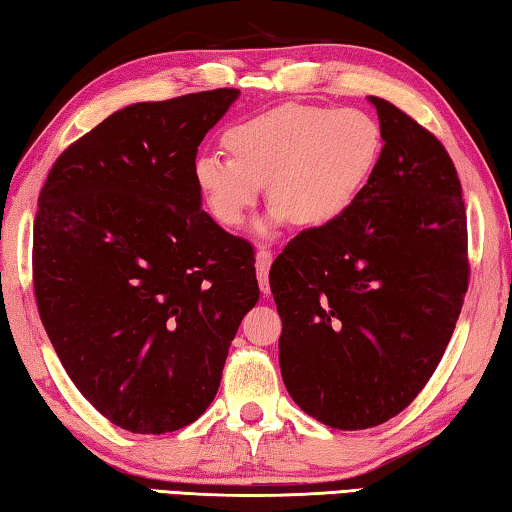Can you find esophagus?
<instances>
[{"label":"esophagus","mask_w":512,"mask_h":512,"mask_svg":"<svg viewBox=\"0 0 512 512\" xmlns=\"http://www.w3.org/2000/svg\"><path fill=\"white\" fill-rule=\"evenodd\" d=\"M273 262V250L268 248H259L257 250V280H259V289L262 293H271V284H268V268H271Z\"/></svg>","instance_id":"34e87169"}]
</instances>
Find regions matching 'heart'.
Masks as SVG:
<instances>
[{
	"mask_svg": "<svg viewBox=\"0 0 512 512\" xmlns=\"http://www.w3.org/2000/svg\"><path fill=\"white\" fill-rule=\"evenodd\" d=\"M221 155L194 162L207 212L237 228L268 183L273 221L325 225L350 210L377 169L381 128L359 108L282 103L232 124Z\"/></svg>",
	"mask_w": 512,
	"mask_h": 512,
	"instance_id": "b5f03b06",
	"label": "heart"
}]
</instances>
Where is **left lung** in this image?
Instances as JSON below:
<instances>
[{
    "instance_id": "obj_1",
    "label": "left lung",
    "mask_w": 512,
    "mask_h": 512,
    "mask_svg": "<svg viewBox=\"0 0 512 512\" xmlns=\"http://www.w3.org/2000/svg\"><path fill=\"white\" fill-rule=\"evenodd\" d=\"M377 169L348 212L302 230L271 266L280 370L332 429L395 418L427 386L470 282L461 180L445 146L391 101Z\"/></svg>"
}]
</instances>
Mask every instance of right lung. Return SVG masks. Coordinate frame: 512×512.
Returning <instances> with one entry per match:
<instances>
[{"label": "right lung", "mask_w": 512, "mask_h": 512, "mask_svg": "<svg viewBox=\"0 0 512 512\" xmlns=\"http://www.w3.org/2000/svg\"><path fill=\"white\" fill-rule=\"evenodd\" d=\"M239 90L133 103L69 144L33 223V289L81 395L117 427L201 418L241 318L255 250L201 210L194 162Z\"/></svg>", "instance_id": "right-lung-1"}]
</instances>
